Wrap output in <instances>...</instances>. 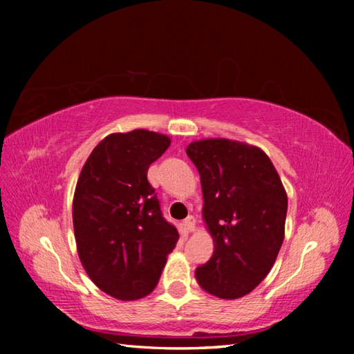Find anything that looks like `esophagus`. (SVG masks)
<instances>
[{"label": "esophagus", "mask_w": 354, "mask_h": 354, "mask_svg": "<svg viewBox=\"0 0 354 354\" xmlns=\"http://www.w3.org/2000/svg\"><path fill=\"white\" fill-rule=\"evenodd\" d=\"M183 230H184L185 232L195 231V218L192 217V215H189V217L183 221Z\"/></svg>", "instance_id": "1"}]
</instances>
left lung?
<instances>
[{
	"instance_id": "obj_1",
	"label": "left lung",
	"mask_w": 354,
	"mask_h": 354,
	"mask_svg": "<svg viewBox=\"0 0 354 354\" xmlns=\"http://www.w3.org/2000/svg\"><path fill=\"white\" fill-rule=\"evenodd\" d=\"M185 153L200 173L203 218L215 247L196 281L211 295L241 298L267 277L283 245V183L268 156L248 143L206 139Z\"/></svg>"
}]
</instances>
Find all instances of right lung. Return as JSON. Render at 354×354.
<instances>
[{
	"mask_svg": "<svg viewBox=\"0 0 354 354\" xmlns=\"http://www.w3.org/2000/svg\"><path fill=\"white\" fill-rule=\"evenodd\" d=\"M169 147V137L147 129L111 134L93 148L77 179V254L95 286L123 301L153 292L179 239L147 178Z\"/></svg>",
	"mask_w": 354,
	"mask_h": 354,
	"instance_id": "right-lung-1",
	"label": "right lung"
}]
</instances>
